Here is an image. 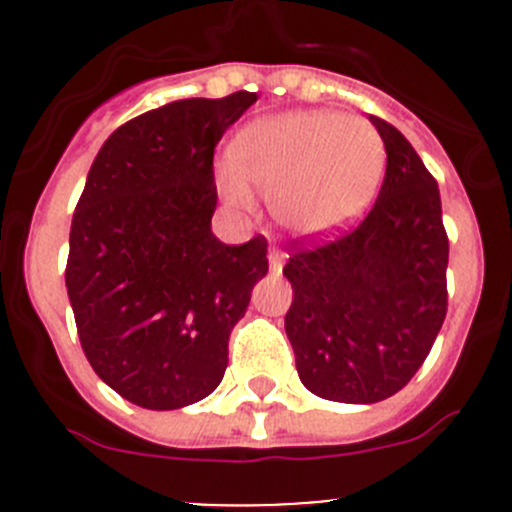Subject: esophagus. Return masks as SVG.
Masks as SVG:
<instances>
[{"label": "esophagus", "mask_w": 512, "mask_h": 512, "mask_svg": "<svg viewBox=\"0 0 512 512\" xmlns=\"http://www.w3.org/2000/svg\"><path fill=\"white\" fill-rule=\"evenodd\" d=\"M285 252H280V250H275V247H272L270 250V255H267V260H270V270L275 272V275H280L282 272V267H285Z\"/></svg>", "instance_id": "34e87169"}]
</instances>
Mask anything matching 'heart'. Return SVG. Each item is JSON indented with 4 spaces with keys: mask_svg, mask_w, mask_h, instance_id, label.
<instances>
[{
    "mask_svg": "<svg viewBox=\"0 0 512 512\" xmlns=\"http://www.w3.org/2000/svg\"><path fill=\"white\" fill-rule=\"evenodd\" d=\"M384 165V141L364 118L289 111L260 118L237 136L235 160L218 165V185L227 203L250 210L252 183L289 235L324 240L366 213Z\"/></svg>",
    "mask_w": 512,
    "mask_h": 512,
    "instance_id": "1",
    "label": "heart"
}]
</instances>
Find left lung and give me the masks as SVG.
Listing matches in <instances>:
<instances>
[{
    "instance_id": "8db88e82",
    "label": "left lung",
    "mask_w": 512,
    "mask_h": 512,
    "mask_svg": "<svg viewBox=\"0 0 512 512\" xmlns=\"http://www.w3.org/2000/svg\"><path fill=\"white\" fill-rule=\"evenodd\" d=\"M386 148L379 198L339 240L297 250L285 332L312 394L376 404L404 389L446 319L448 237L441 193L409 141L369 116Z\"/></svg>"
}]
</instances>
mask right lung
<instances>
[{
	"mask_svg": "<svg viewBox=\"0 0 512 512\" xmlns=\"http://www.w3.org/2000/svg\"><path fill=\"white\" fill-rule=\"evenodd\" d=\"M257 94L185 98L108 136L71 220L66 292L98 379L141 409L218 389L230 332L267 275V240L213 235V153Z\"/></svg>",
	"mask_w": 512,
	"mask_h": 512,
	"instance_id": "add662e5",
	"label": "right lung"
}]
</instances>
